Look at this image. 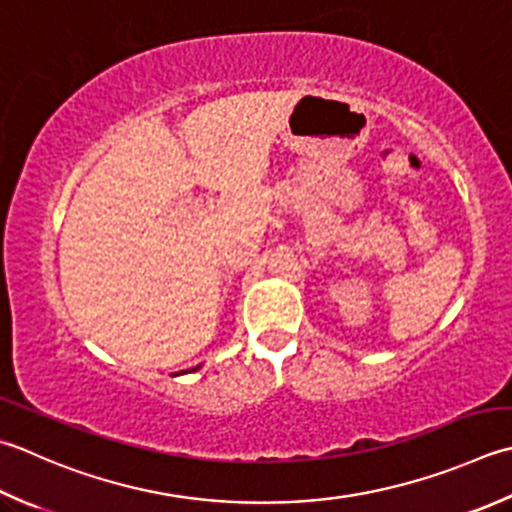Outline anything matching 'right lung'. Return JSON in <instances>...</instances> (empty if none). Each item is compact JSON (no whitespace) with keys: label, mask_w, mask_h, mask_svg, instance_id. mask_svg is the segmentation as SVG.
Returning a JSON list of instances; mask_svg holds the SVG:
<instances>
[{"label":"right lung","mask_w":512,"mask_h":512,"mask_svg":"<svg viewBox=\"0 0 512 512\" xmlns=\"http://www.w3.org/2000/svg\"><path fill=\"white\" fill-rule=\"evenodd\" d=\"M195 370H197V368H195ZM184 373H186V370H184Z\"/></svg>","instance_id":"add662e5"}]
</instances>
